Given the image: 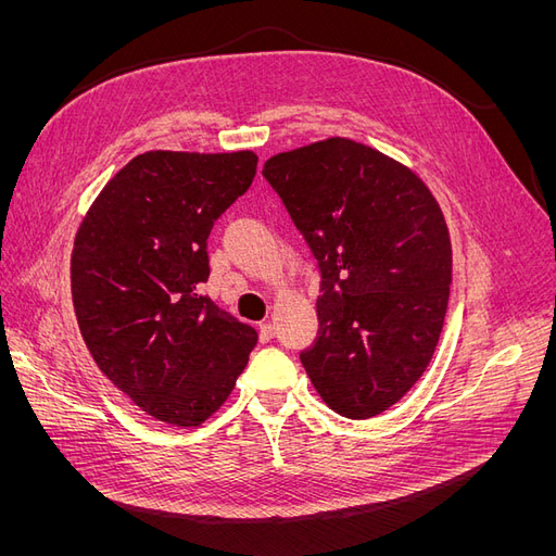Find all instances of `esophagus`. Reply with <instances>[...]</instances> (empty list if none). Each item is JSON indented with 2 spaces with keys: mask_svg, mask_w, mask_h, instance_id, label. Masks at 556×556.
<instances>
[{
  "mask_svg": "<svg viewBox=\"0 0 556 556\" xmlns=\"http://www.w3.org/2000/svg\"><path fill=\"white\" fill-rule=\"evenodd\" d=\"M276 336V327L271 323H262L260 325V341L262 343H268Z\"/></svg>",
  "mask_w": 556,
  "mask_h": 556,
  "instance_id": "obj_1",
  "label": "esophagus"
}]
</instances>
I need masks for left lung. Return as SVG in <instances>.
Here are the masks:
<instances>
[{
	"instance_id": "8db88e82",
	"label": "left lung",
	"mask_w": 556,
	"mask_h": 556,
	"mask_svg": "<svg viewBox=\"0 0 556 556\" xmlns=\"http://www.w3.org/2000/svg\"><path fill=\"white\" fill-rule=\"evenodd\" d=\"M262 174L323 274L301 364L331 410L384 413L422 378L443 331L452 245L439 201L406 164L343 137L268 157Z\"/></svg>"
}]
</instances>
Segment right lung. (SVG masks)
<instances>
[{
	"instance_id": "add662e5",
	"label": "right lung",
	"mask_w": 556,
	"mask_h": 556,
	"mask_svg": "<svg viewBox=\"0 0 556 556\" xmlns=\"http://www.w3.org/2000/svg\"><path fill=\"white\" fill-rule=\"evenodd\" d=\"M255 174L252 150H148L78 225L72 296L83 341L117 390L160 422L204 425L257 343L255 329L199 294L213 223Z\"/></svg>"
}]
</instances>
